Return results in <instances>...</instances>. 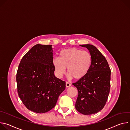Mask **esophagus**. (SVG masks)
Wrapping results in <instances>:
<instances>
[{
	"label": "esophagus",
	"mask_w": 130,
	"mask_h": 130,
	"mask_svg": "<svg viewBox=\"0 0 130 130\" xmlns=\"http://www.w3.org/2000/svg\"><path fill=\"white\" fill-rule=\"evenodd\" d=\"M66 87H70V86H71V84L70 83H69V82H66Z\"/></svg>",
	"instance_id": "34e87169"
}]
</instances>
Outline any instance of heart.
I'll list each match as a JSON object with an SVG mask.
<instances>
[{
	"mask_svg": "<svg viewBox=\"0 0 130 130\" xmlns=\"http://www.w3.org/2000/svg\"><path fill=\"white\" fill-rule=\"evenodd\" d=\"M92 56L89 52L76 48L62 50L59 57H54L53 65L55 75L61 78L65 73L66 68L70 78L79 79L89 72L92 65Z\"/></svg>",
	"mask_w": 130,
	"mask_h": 130,
	"instance_id": "obj_1",
	"label": "heart"
}]
</instances>
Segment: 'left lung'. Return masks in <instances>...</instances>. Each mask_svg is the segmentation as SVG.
Segmentation results:
<instances>
[{
  "label": "left lung",
  "mask_w": 130,
  "mask_h": 130,
  "mask_svg": "<svg viewBox=\"0 0 130 130\" xmlns=\"http://www.w3.org/2000/svg\"><path fill=\"white\" fill-rule=\"evenodd\" d=\"M86 47L92 56V65L83 78L73 83L78 90L75 108L87 115L97 113L104 107L110 87L111 71L105 57L94 46L80 45Z\"/></svg>",
  "instance_id": "left-lung-1"
}]
</instances>
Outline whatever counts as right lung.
Instances as JSON below:
<instances>
[{"label": "right lung", "instance_id": "add662e5", "mask_svg": "<svg viewBox=\"0 0 130 130\" xmlns=\"http://www.w3.org/2000/svg\"><path fill=\"white\" fill-rule=\"evenodd\" d=\"M52 45L37 44L22 58L17 73L19 96L29 110L42 113L53 108L66 88L54 75Z\"/></svg>", "mask_w": 130, "mask_h": 130}]
</instances>
